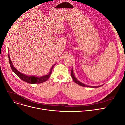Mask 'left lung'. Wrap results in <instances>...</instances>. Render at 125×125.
<instances>
[{
	"label": "left lung",
	"instance_id": "left-lung-1",
	"mask_svg": "<svg viewBox=\"0 0 125 125\" xmlns=\"http://www.w3.org/2000/svg\"><path fill=\"white\" fill-rule=\"evenodd\" d=\"M71 77L72 78H73V80L77 84H78V85H80V86H86V87H90V88H98V87H100L101 86V85L100 86H89V85H86L84 84L83 83L81 82L80 81H79V80H78L77 79L75 78V77H74V75L73 74V68H72V69H71Z\"/></svg>",
	"mask_w": 125,
	"mask_h": 125
}]
</instances>
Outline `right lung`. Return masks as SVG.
<instances>
[{"instance_id":"obj_1","label":"right lung","mask_w":125,"mask_h":125,"mask_svg":"<svg viewBox=\"0 0 125 125\" xmlns=\"http://www.w3.org/2000/svg\"><path fill=\"white\" fill-rule=\"evenodd\" d=\"M9 53V52H8ZM8 58H9V63L10 67L11 68V69H12V71L14 72V73L16 74L19 77L21 80H23L25 82H26L29 83L30 84H38V83H43L45 81H47L48 78H50V75L52 73V68H53L55 65L52 66L50 70V72L47 75H43V76H42L40 77H35V76H28V75H25L23 73H21L16 68H15V67H14L12 62H11V60H10V56L8 55Z\"/></svg>"}]
</instances>
